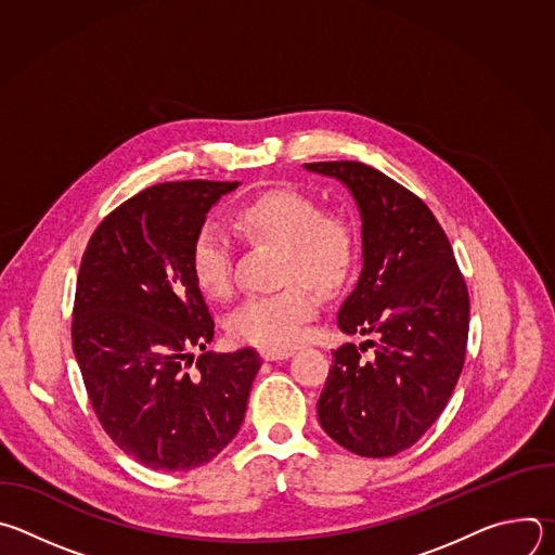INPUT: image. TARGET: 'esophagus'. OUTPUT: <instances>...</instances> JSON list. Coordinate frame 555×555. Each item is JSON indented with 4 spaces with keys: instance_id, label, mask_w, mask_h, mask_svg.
Returning <instances> with one entry per match:
<instances>
[{
    "instance_id": "obj_1",
    "label": "esophagus",
    "mask_w": 555,
    "mask_h": 555,
    "mask_svg": "<svg viewBox=\"0 0 555 555\" xmlns=\"http://www.w3.org/2000/svg\"><path fill=\"white\" fill-rule=\"evenodd\" d=\"M294 351L289 349H261V358L268 360V362H274V360H287L292 358Z\"/></svg>"
}]
</instances>
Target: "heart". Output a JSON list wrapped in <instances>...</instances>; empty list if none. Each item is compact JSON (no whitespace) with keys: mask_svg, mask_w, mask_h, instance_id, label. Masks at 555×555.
I'll return each instance as SVG.
<instances>
[{"mask_svg":"<svg viewBox=\"0 0 555 555\" xmlns=\"http://www.w3.org/2000/svg\"><path fill=\"white\" fill-rule=\"evenodd\" d=\"M234 225L250 242L281 248L274 294L250 296L228 315L232 340L263 349H285L300 340L305 323L319 311L321 296L338 294L358 266V232L340 215H325L319 199L296 189L266 191L232 212ZM189 268L199 292L223 300L232 292V246L212 223L197 230L189 253Z\"/></svg>","mask_w":555,"mask_h":555,"instance_id":"1","label":"heart"}]
</instances>
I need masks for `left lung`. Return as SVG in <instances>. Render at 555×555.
Returning <instances> with one entry per match:
<instances>
[{"label": "left lung", "mask_w": 555, "mask_h": 555, "mask_svg": "<svg viewBox=\"0 0 555 555\" xmlns=\"http://www.w3.org/2000/svg\"><path fill=\"white\" fill-rule=\"evenodd\" d=\"M340 180L362 217V272L338 327L375 336L334 351L319 422L360 456L411 448L441 415L465 360L469 296L448 236L409 189L362 163H311ZM374 347L371 361L361 351Z\"/></svg>", "instance_id": "1"}]
</instances>
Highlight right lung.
I'll use <instances>...</instances> for the list:
<instances>
[{
  "mask_svg": "<svg viewBox=\"0 0 555 555\" xmlns=\"http://www.w3.org/2000/svg\"><path fill=\"white\" fill-rule=\"evenodd\" d=\"M236 186L144 189L99 223L78 270L72 347L88 398L112 441L151 469L215 459L240 433L261 369L255 349L206 351L215 323L189 268L206 212Z\"/></svg>",
  "mask_w": 555,
  "mask_h": 555,
  "instance_id": "add662e5",
  "label": "right lung"
}]
</instances>
